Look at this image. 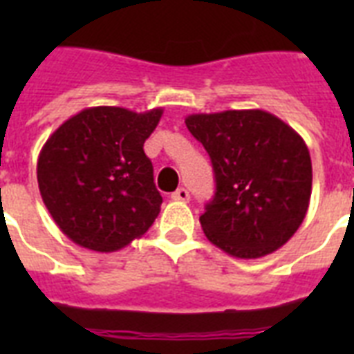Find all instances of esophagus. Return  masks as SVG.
Listing matches in <instances>:
<instances>
[{
  "label": "esophagus",
  "mask_w": 354,
  "mask_h": 354,
  "mask_svg": "<svg viewBox=\"0 0 354 354\" xmlns=\"http://www.w3.org/2000/svg\"><path fill=\"white\" fill-rule=\"evenodd\" d=\"M171 198L176 200V202H187V200H189V191H187V189H183V187L176 189V191H174V193L171 194Z\"/></svg>",
  "instance_id": "obj_1"
}]
</instances>
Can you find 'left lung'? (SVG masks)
<instances>
[{
  "label": "left lung",
  "instance_id": "left-lung-1",
  "mask_svg": "<svg viewBox=\"0 0 354 354\" xmlns=\"http://www.w3.org/2000/svg\"><path fill=\"white\" fill-rule=\"evenodd\" d=\"M213 163L216 191L200 224L232 257L259 259L286 244L307 215L313 163L303 138L274 113L226 110L185 118Z\"/></svg>",
  "mask_w": 354,
  "mask_h": 354
}]
</instances>
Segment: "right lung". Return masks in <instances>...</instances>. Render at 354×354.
<instances>
[{
	"instance_id": "1",
	"label": "right lung",
	"mask_w": 354,
	"mask_h": 354,
	"mask_svg": "<svg viewBox=\"0 0 354 354\" xmlns=\"http://www.w3.org/2000/svg\"><path fill=\"white\" fill-rule=\"evenodd\" d=\"M163 110L86 108L51 133L36 167L53 221L75 244L118 252L149 232L163 202L143 150Z\"/></svg>"
}]
</instances>
